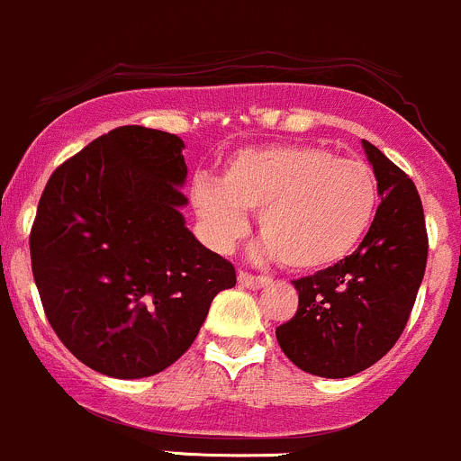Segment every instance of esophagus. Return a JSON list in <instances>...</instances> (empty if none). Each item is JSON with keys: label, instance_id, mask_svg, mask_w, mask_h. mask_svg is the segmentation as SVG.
I'll list each match as a JSON object with an SVG mask.
<instances>
[{"label": "esophagus", "instance_id": "obj_1", "mask_svg": "<svg viewBox=\"0 0 461 461\" xmlns=\"http://www.w3.org/2000/svg\"><path fill=\"white\" fill-rule=\"evenodd\" d=\"M237 282H240V286L250 288V291H259V288L268 286L270 279L264 277V275H249V273H244V270H240V275H237Z\"/></svg>", "mask_w": 461, "mask_h": 461}]
</instances>
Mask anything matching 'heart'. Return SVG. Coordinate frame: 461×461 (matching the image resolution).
Masks as SVG:
<instances>
[{"label":"heart","mask_w":461,"mask_h":461,"mask_svg":"<svg viewBox=\"0 0 461 461\" xmlns=\"http://www.w3.org/2000/svg\"><path fill=\"white\" fill-rule=\"evenodd\" d=\"M195 208L220 244H230L259 212V235L291 270H321L348 258L371 230L377 175L362 159L321 146H259L226 161L220 182L203 179Z\"/></svg>","instance_id":"b5f03b06"}]
</instances>
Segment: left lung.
Instances as JSON below:
<instances>
[{"mask_svg": "<svg viewBox=\"0 0 461 461\" xmlns=\"http://www.w3.org/2000/svg\"><path fill=\"white\" fill-rule=\"evenodd\" d=\"M377 175L371 230L339 264L297 279L300 306L277 326L295 366L341 379L366 371L395 346L411 317L429 258L424 208L415 184L371 141H362Z\"/></svg>", "mask_w": 461, "mask_h": 461, "instance_id": "left-lung-1", "label": "left lung"}]
</instances>
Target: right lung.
<instances>
[{
  "label": "right lung",
  "instance_id": "obj_1",
  "mask_svg": "<svg viewBox=\"0 0 461 461\" xmlns=\"http://www.w3.org/2000/svg\"><path fill=\"white\" fill-rule=\"evenodd\" d=\"M184 141L120 126L50 175L31 230L41 306L93 371L140 379L177 362L235 268L186 229Z\"/></svg>",
  "mask_w": 461,
  "mask_h": 461
}]
</instances>
